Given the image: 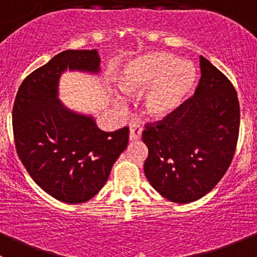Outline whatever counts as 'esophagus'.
I'll use <instances>...</instances> for the list:
<instances>
[{
    "instance_id": "34e87169",
    "label": "esophagus",
    "mask_w": 257,
    "mask_h": 257,
    "mask_svg": "<svg viewBox=\"0 0 257 257\" xmlns=\"http://www.w3.org/2000/svg\"><path fill=\"white\" fill-rule=\"evenodd\" d=\"M142 135V126L140 125L137 121L132 120L131 122H130V140L131 141H136V140H139L140 137H141Z\"/></svg>"
}]
</instances>
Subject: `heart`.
<instances>
[{
  "mask_svg": "<svg viewBox=\"0 0 257 257\" xmlns=\"http://www.w3.org/2000/svg\"><path fill=\"white\" fill-rule=\"evenodd\" d=\"M195 81L194 67L167 53H151L130 62L121 75L126 91H142L152 85L145 96V106L153 117L174 112L190 94Z\"/></svg>",
  "mask_w": 257,
  "mask_h": 257,
  "instance_id": "heart-1",
  "label": "heart"
}]
</instances>
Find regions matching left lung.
I'll return each mask as SVG.
<instances>
[{
    "label": "left lung",
    "mask_w": 257,
    "mask_h": 257,
    "mask_svg": "<svg viewBox=\"0 0 257 257\" xmlns=\"http://www.w3.org/2000/svg\"><path fill=\"white\" fill-rule=\"evenodd\" d=\"M194 95L171 115L145 123L146 178L173 203L210 192L231 163L239 139L240 105L231 81L200 55Z\"/></svg>",
    "instance_id": "left-lung-1"
}]
</instances>
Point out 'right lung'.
I'll return each mask as SVG.
<instances>
[{"label": "right lung", "instance_id": "1", "mask_svg": "<svg viewBox=\"0 0 257 257\" xmlns=\"http://www.w3.org/2000/svg\"><path fill=\"white\" fill-rule=\"evenodd\" d=\"M96 50H64L32 71L16 95L12 110L17 155L34 182L68 204L88 202L106 183L128 144L130 128L101 131L89 116L67 110L58 80L69 69L99 71Z\"/></svg>", "mask_w": 257, "mask_h": 257}]
</instances>
